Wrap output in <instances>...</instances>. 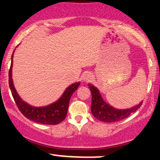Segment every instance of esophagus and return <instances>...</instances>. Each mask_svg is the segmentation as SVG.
I'll use <instances>...</instances> for the list:
<instances>
[{
  "label": "esophagus",
  "instance_id": "esophagus-1",
  "mask_svg": "<svg viewBox=\"0 0 160 160\" xmlns=\"http://www.w3.org/2000/svg\"><path fill=\"white\" fill-rule=\"evenodd\" d=\"M92 79V74L89 72H86L84 73L82 75V80H85V81H89Z\"/></svg>",
  "mask_w": 160,
  "mask_h": 160
}]
</instances>
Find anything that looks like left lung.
Masks as SVG:
<instances>
[{"instance_id": "obj_1", "label": "left lung", "mask_w": 160, "mask_h": 160, "mask_svg": "<svg viewBox=\"0 0 160 160\" xmlns=\"http://www.w3.org/2000/svg\"><path fill=\"white\" fill-rule=\"evenodd\" d=\"M92 93L91 111L93 116L98 120L106 122H113L120 121L136 111L141 107L142 102L135 107L126 110H118L108 104L101 96L98 89L92 84H88Z\"/></svg>"}]
</instances>
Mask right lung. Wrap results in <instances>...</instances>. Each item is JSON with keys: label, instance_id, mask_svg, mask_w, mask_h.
Returning <instances> with one entry per match:
<instances>
[{"label": "right lung", "instance_id": "add662e5", "mask_svg": "<svg viewBox=\"0 0 160 160\" xmlns=\"http://www.w3.org/2000/svg\"><path fill=\"white\" fill-rule=\"evenodd\" d=\"M12 57L10 71H9V86H10L12 95L13 97L15 103L19 110L22 114L28 120H31L38 123L44 125H56L60 123L65 119L67 115L68 108L70 99L73 93L78 89L80 86V82L72 84L65 91L64 94L58 101L46 107L35 108L25 103L21 99L16 92L13 82L12 80Z\"/></svg>", "mask_w": 160, "mask_h": 160}]
</instances>
